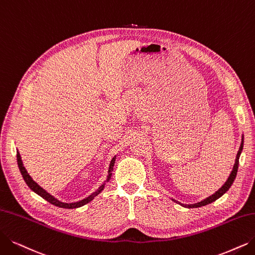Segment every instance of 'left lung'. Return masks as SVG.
<instances>
[{
  "mask_svg": "<svg viewBox=\"0 0 255 255\" xmlns=\"http://www.w3.org/2000/svg\"><path fill=\"white\" fill-rule=\"evenodd\" d=\"M243 146H244V135L242 136V142H241V145H240V149H239L238 154H237L236 162H234V165H233V168H232V170H231V172H230V176L228 177L227 181H226L225 183H224V185H223L218 191H216L215 193H213V195L209 196L208 198H206V199H204V200H202L201 202L195 203V204H182V203L176 201L175 199H171V201H174V202L178 203V204H180L181 206L186 207V208H198V207H202V206L208 205V204H210V203L215 202L216 200H218L219 198H221V197L224 195V193L228 191V189H229V188L231 187V185H232V183L234 182V179H236V177H237L238 168H239V160H240V156H241V154H242Z\"/></svg>",
  "mask_w": 255,
  "mask_h": 255,
  "instance_id": "obj_1",
  "label": "left lung"
}]
</instances>
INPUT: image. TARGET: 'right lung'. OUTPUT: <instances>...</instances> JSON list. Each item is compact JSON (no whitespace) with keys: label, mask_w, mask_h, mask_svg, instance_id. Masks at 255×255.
I'll use <instances>...</instances> for the list:
<instances>
[{"label":"right lung","mask_w":255,"mask_h":255,"mask_svg":"<svg viewBox=\"0 0 255 255\" xmlns=\"http://www.w3.org/2000/svg\"><path fill=\"white\" fill-rule=\"evenodd\" d=\"M16 160H17V165H18L19 171H21V174L23 176V179H24V181L26 182V184L29 186L30 189H31L32 191H34L36 195H38L39 197H42L43 199H45L46 201H48L49 203H51V204L54 205V206H57V207H60V208L73 209V208H78V207H81V206L88 204L89 202L92 201L95 197H97L99 195L101 191L104 190L106 184L111 180L112 171H113V169H114V164H115V161H116V156H114L113 158H112V160L110 162L109 170H108V177H107L106 181L103 183V185L99 186L98 189H96L93 193H91L89 197H87V198H85L83 200H80V201H77V202H72V203H64L62 201H59L55 197H53L52 195H50V193L47 190H45L43 187H40L37 184V183L31 178V176L28 174V171L26 170V168H25V166L23 164L21 155H19V152H18L17 149H16Z\"/></svg>","instance_id":"right-lung-1"}]
</instances>
